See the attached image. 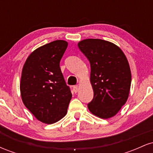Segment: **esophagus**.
<instances>
[{
    "instance_id": "esophagus-1",
    "label": "esophagus",
    "mask_w": 153,
    "mask_h": 153,
    "mask_svg": "<svg viewBox=\"0 0 153 153\" xmlns=\"http://www.w3.org/2000/svg\"><path fill=\"white\" fill-rule=\"evenodd\" d=\"M73 91H74L75 93H77L78 91V90H79L78 85H75V86H73Z\"/></svg>"
}]
</instances>
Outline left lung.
<instances>
[{
	"mask_svg": "<svg viewBox=\"0 0 153 153\" xmlns=\"http://www.w3.org/2000/svg\"><path fill=\"white\" fill-rule=\"evenodd\" d=\"M78 46L91 65L94 99L88 109L99 118L113 117L129 97L131 75L127 57L117 45L106 40L86 39Z\"/></svg>",
	"mask_w": 153,
	"mask_h": 153,
	"instance_id": "left-lung-1",
	"label": "left lung"
}]
</instances>
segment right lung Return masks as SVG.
Masks as SVG:
<instances>
[{
  "label": "right lung",
  "mask_w": 153,
  "mask_h": 153,
  "mask_svg": "<svg viewBox=\"0 0 153 153\" xmlns=\"http://www.w3.org/2000/svg\"><path fill=\"white\" fill-rule=\"evenodd\" d=\"M55 40L36 49L26 59L22 72L20 91L24 104L40 122L51 124L66 115L72 98L59 62L68 47Z\"/></svg>",
  "instance_id": "right-lung-1"
}]
</instances>
